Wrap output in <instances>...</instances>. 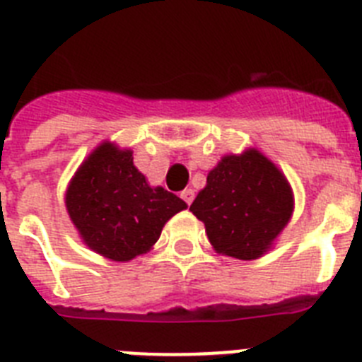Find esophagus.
<instances>
[{"mask_svg":"<svg viewBox=\"0 0 362 362\" xmlns=\"http://www.w3.org/2000/svg\"><path fill=\"white\" fill-rule=\"evenodd\" d=\"M180 197H182V199H184V202L187 204V206H189V204L194 200V191L193 189H184V191H182Z\"/></svg>","mask_w":362,"mask_h":362,"instance_id":"esophagus-1","label":"esophagus"}]
</instances>
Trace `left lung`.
Segmentation results:
<instances>
[{
  "label": "left lung",
  "mask_w": 362,
  "mask_h": 362,
  "mask_svg": "<svg viewBox=\"0 0 362 362\" xmlns=\"http://www.w3.org/2000/svg\"><path fill=\"white\" fill-rule=\"evenodd\" d=\"M189 211L204 222L216 253L253 260L290 222L293 191L272 160L247 149L216 163Z\"/></svg>",
  "instance_id": "left-lung-1"
}]
</instances>
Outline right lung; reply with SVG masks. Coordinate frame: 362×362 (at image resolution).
Here are the masks:
<instances>
[{
  "instance_id": "1",
  "label": "right lung",
  "mask_w": 362,
  "mask_h": 362,
  "mask_svg": "<svg viewBox=\"0 0 362 362\" xmlns=\"http://www.w3.org/2000/svg\"><path fill=\"white\" fill-rule=\"evenodd\" d=\"M65 206L90 250L127 262L147 253L165 222L187 204L160 185L151 187L134 168L133 151L103 142L69 182Z\"/></svg>"
}]
</instances>
